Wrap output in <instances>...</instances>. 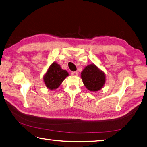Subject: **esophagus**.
Instances as JSON below:
<instances>
[{
    "label": "esophagus",
    "instance_id": "esophagus-1",
    "mask_svg": "<svg viewBox=\"0 0 147 147\" xmlns=\"http://www.w3.org/2000/svg\"><path fill=\"white\" fill-rule=\"evenodd\" d=\"M71 75H73V76H77L78 75V72H77V71H73V72L71 73Z\"/></svg>",
    "mask_w": 147,
    "mask_h": 147
}]
</instances>
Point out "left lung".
<instances>
[{"label": "left lung", "instance_id": "8db88e82", "mask_svg": "<svg viewBox=\"0 0 147 147\" xmlns=\"http://www.w3.org/2000/svg\"><path fill=\"white\" fill-rule=\"evenodd\" d=\"M81 76L84 85L91 91L100 90L105 83V73L94 64L85 67Z\"/></svg>", "mask_w": 147, "mask_h": 147}]
</instances>
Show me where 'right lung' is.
Returning a JSON list of instances; mask_svg holds the SVG:
<instances>
[{"mask_svg":"<svg viewBox=\"0 0 147 147\" xmlns=\"http://www.w3.org/2000/svg\"><path fill=\"white\" fill-rule=\"evenodd\" d=\"M69 75L67 71L61 69L57 63L54 62L44 76V81L46 87L51 90H56Z\"/></svg>","mask_w":147,"mask_h":147,"instance_id":"right-lung-1","label":"right lung"}]
</instances>
